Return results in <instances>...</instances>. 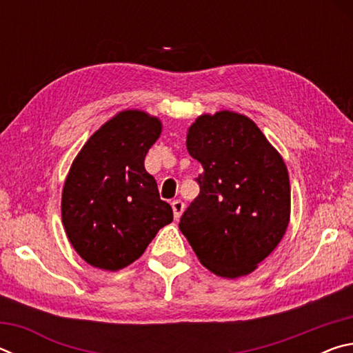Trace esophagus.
<instances>
[{"mask_svg":"<svg viewBox=\"0 0 353 353\" xmlns=\"http://www.w3.org/2000/svg\"><path fill=\"white\" fill-rule=\"evenodd\" d=\"M171 207H172V213H174V218L179 219L181 218V214L183 213V208H185V204L181 201V199H176L171 202Z\"/></svg>","mask_w":353,"mask_h":353,"instance_id":"1","label":"esophagus"}]
</instances>
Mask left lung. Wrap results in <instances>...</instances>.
Returning a JSON list of instances; mask_svg holds the SVG:
<instances>
[{"label":"left lung","instance_id":"obj_1","mask_svg":"<svg viewBox=\"0 0 353 353\" xmlns=\"http://www.w3.org/2000/svg\"><path fill=\"white\" fill-rule=\"evenodd\" d=\"M187 149L204 171L179 229L207 270L252 272L282 240L290 221V177L280 154L240 113L223 110L191 124Z\"/></svg>","mask_w":353,"mask_h":353}]
</instances>
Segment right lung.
Wrapping results in <instances>:
<instances>
[{
  "label": "right lung",
  "instance_id": "obj_1",
  "mask_svg": "<svg viewBox=\"0 0 353 353\" xmlns=\"http://www.w3.org/2000/svg\"><path fill=\"white\" fill-rule=\"evenodd\" d=\"M162 132L157 118L124 110L107 121L74 159L62 193V223L88 265L118 271L140 259L172 221L145 157Z\"/></svg>",
  "mask_w": 353,
  "mask_h": 353
}]
</instances>
